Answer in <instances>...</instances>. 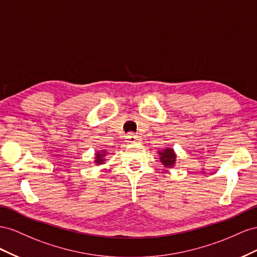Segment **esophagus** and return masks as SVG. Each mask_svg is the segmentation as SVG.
I'll list each match as a JSON object with an SVG mask.
<instances>
[{
  "label": "esophagus",
  "mask_w": 257,
  "mask_h": 257,
  "mask_svg": "<svg viewBox=\"0 0 257 257\" xmlns=\"http://www.w3.org/2000/svg\"><path fill=\"white\" fill-rule=\"evenodd\" d=\"M127 140H128V142H130V143H136L139 139H138V136L137 135H135V134H128V136H127Z\"/></svg>",
  "instance_id": "esophagus-1"
}]
</instances>
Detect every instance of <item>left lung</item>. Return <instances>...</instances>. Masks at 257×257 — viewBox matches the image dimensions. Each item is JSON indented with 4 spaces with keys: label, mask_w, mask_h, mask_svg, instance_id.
<instances>
[{
    "label": "left lung",
    "mask_w": 257,
    "mask_h": 257,
    "mask_svg": "<svg viewBox=\"0 0 257 257\" xmlns=\"http://www.w3.org/2000/svg\"><path fill=\"white\" fill-rule=\"evenodd\" d=\"M159 159L166 168H173L175 166V161H177V155L172 149L167 148L158 152Z\"/></svg>",
    "instance_id": "8db88e82"
}]
</instances>
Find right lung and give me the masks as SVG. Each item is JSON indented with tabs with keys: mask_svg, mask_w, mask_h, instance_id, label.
<instances>
[{
	"mask_svg": "<svg viewBox=\"0 0 257 257\" xmlns=\"http://www.w3.org/2000/svg\"><path fill=\"white\" fill-rule=\"evenodd\" d=\"M106 156V151H101V152H98L97 154H96V159H94V164H97V165H102V164H104V161H105V157Z\"/></svg>",
	"mask_w": 257,
	"mask_h": 257,
	"instance_id": "add662e5",
	"label": "right lung"
}]
</instances>
